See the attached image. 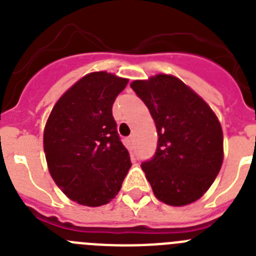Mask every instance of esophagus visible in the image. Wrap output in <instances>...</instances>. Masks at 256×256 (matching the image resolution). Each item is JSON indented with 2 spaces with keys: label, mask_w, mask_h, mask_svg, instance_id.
Listing matches in <instances>:
<instances>
[{
  "label": "esophagus",
  "mask_w": 256,
  "mask_h": 256,
  "mask_svg": "<svg viewBox=\"0 0 256 256\" xmlns=\"http://www.w3.org/2000/svg\"><path fill=\"white\" fill-rule=\"evenodd\" d=\"M128 144H130V146H133V144H134V136H130V138H128Z\"/></svg>",
  "instance_id": "34e87169"
}]
</instances>
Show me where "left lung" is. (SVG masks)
<instances>
[{
    "label": "left lung",
    "instance_id": "8db88e82",
    "mask_svg": "<svg viewBox=\"0 0 256 256\" xmlns=\"http://www.w3.org/2000/svg\"><path fill=\"white\" fill-rule=\"evenodd\" d=\"M158 130L152 159L141 164L156 198L172 206L198 200L223 162V132L210 106L180 79L158 74L130 83Z\"/></svg>",
    "mask_w": 256,
    "mask_h": 256
}]
</instances>
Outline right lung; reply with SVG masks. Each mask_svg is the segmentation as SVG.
Instances as JSON below:
<instances>
[{
    "instance_id": "1",
    "label": "right lung",
    "mask_w": 256,
    "mask_h": 256,
    "mask_svg": "<svg viewBox=\"0 0 256 256\" xmlns=\"http://www.w3.org/2000/svg\"><path fill=\"white\" fill-rule=\"evenodd\" d=\"M126 83L106 72L87 74L58 98L47 119L44 148L50 174L80 205L110 202L132 165L112 110Z\"/></svg>"
}]
</instances>
